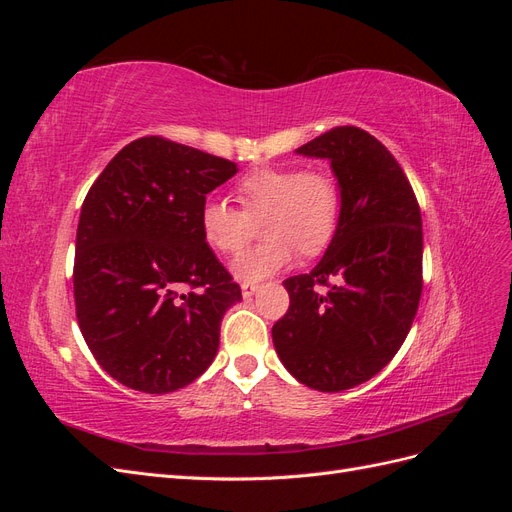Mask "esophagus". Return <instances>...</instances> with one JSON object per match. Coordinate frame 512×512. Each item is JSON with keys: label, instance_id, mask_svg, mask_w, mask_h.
Wrapping results in <instances>:
<instances>
[{"label": "esophagus", "instance_id": "obj_1", "mask_svg": "<svg viewBox=\"0 0 512 512\" xmlns=\"http://www.w3.org/2000/svg\"><path fill=\"white\" fill-rule=\"evenodd\" d=\"M256 292H258V284H256V282H243V284H241L243 299H252Z\"/></svg>", "mask_w": 512, "mask_h": 512}]
</instances>
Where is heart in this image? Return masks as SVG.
Returning <instances> with one entry per match:
<instances>
[{
    "mask_svg": "<svg viewBox=\"0 0 512 512\" xmlns=\"http://www.w3.org/2000/svg\"><path fill=\"white\" fill-rule=\"evenodd\" d=\"M239 192L252 215L262 222L269 241L243 252L232 262V273L243 282H260L288 267L294 247L305 256L322 252L339 218V190L322 170L260 168L241 179ZM200 232L222 254H235L247 241L250 220L228 200L209 196L200 207Z\"/></svg>",
    "mask_w": 512,
    "mask_h": 512,
    "instance_id": "1",
    "label": "heart"
}]
</instances>
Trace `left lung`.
I'll use <instances>...</instances> for the list:
<instances>
[{
	"instance_id": "1",
	"label": "left lung",
	"mask_w": 512,
	"mask_h": 512,
	"mask_svg": "<svg viewBox=\"0 0 512 512\" xmlns=\"http://www.w3.org/2000/svg\"><path fill=\"white\" fill-rule=\"evenodd\" d=\"M297 153L331 164L339 218L318 265L284 282L290 307L271 335L301 384L339 393L374 378L404 344L423 290V222L404 170L365 130L335 128Z\"/></svg>"
}]
</instances>
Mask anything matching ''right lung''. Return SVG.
<instances>
[{"instance_id": "obj_1", "label": "right lung", "mask_w": 512, "mask_h": 512, "mask_svg": "<svg viewBox=\"0 0 512 512\" xmlns=\"http://www.w3.org/2000/svg\"><path fill=\"white\" fill-rule=\"evenodd\" d=\"M237 170L147 136L91 185L76 230V318L100 367L128 389L173 393L218 354L222 318L241 288L200 232V207Z\"/></svg>"}]
</instances>
